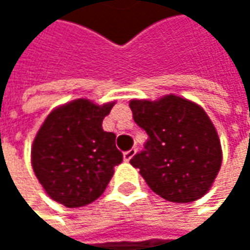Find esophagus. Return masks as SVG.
Returning <instances> with one entry per match:
<instances>
[{
	"instance_id": "obj_1",
	"label": "esophagus",
	"mask_w": 250,
	"mask_h": 250,
	"mask_svg": "<svg viewBox=\"0 0 250 250\" xmlns=\"http://www.w3.org/2000/svg\"><path fill=\"white\" fill-rule=\"evenodd\" d=\"M136 155V149H130V150H127V152H125V155H123V158H125V162H128L133 156Z\"/></svg>"
}]
</instances>
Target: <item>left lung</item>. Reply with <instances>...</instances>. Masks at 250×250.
Instances as JSON below:
<instances>
[{
    "mask_svg": "<svg viewBox=\"0 0 250 250\" xmlns=\"http://www.w3.org/2000/svg\"><path fill=\"white\" fill-rule=\"evenodd\" d=\"M133 119L149 139L130 164L153 192L174 203L201 198L222 167V146L206 111L185 98L130 101Z\"/></svg>",
    "mask_w": 250,
    "mask_h": 250,
    "instance_id": "obj_1",
    "label": "left lung"
}]
</instances>
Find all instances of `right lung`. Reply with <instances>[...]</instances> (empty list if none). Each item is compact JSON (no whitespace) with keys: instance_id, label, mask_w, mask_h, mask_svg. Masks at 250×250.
<instances>
[{"instance_id":"right-lung-1","label":"right lung","mask_w":250,"mask_h":250,"mask_svg":"<svg viewBox=\"0 0 250 250\" xmlns=\"http://www.w3.org/2000/svg\"><path fill=\"white\" fill-rule=\"evenodd\" d=\"M113 103L79 98L53 110L37 131L31 165L49 197L75 208L95 201L107 188L123 153L116 134L103 130Z\"/></svg>"}]
</instances>
